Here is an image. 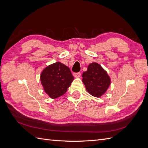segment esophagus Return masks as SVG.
<instances>
[{"instance_id": "1", "label": "esophagus", "mask_w": 148, "mask_h": 148, "mask_svg": "<svg viewBox=\"0 0 148 148\" xmlns=\"http://www.w3.org/2000/svg\"><path fill=\"white\" fill-rule=\"evenodd\" d=\"M73 76L75 78H78L80 77V76H81V73L80 72H77V73H73Z\"/></svg>"}]
</instances>
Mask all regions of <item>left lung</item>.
Listing matches in <instances>:
<instances>
[{"mask_svg": "<svg viewBox=\"0 0 148 148\" xmlns=\"http://www.w3.org/2000/svg\"><path fill=\"white\" fill-rule=\"evenodd\" d=\"M82 77L86 90L95 97L104 95L110 84V79L106 71L97 63L89 64Z\"/></svg>", "mask_w": 148, "mask_h": 148, "instance_id": "1", "label": "left lung"}]
</instances>
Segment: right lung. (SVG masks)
I'll return each mask as SVG.
<instances>
[{
    "instance_id": "add662e5",
    "label": "right lung",
    "mask_w": 148,
    "mask_h": 148,
    "mask_svg": "<svg viewBox=\"0 0 148 148\" xmlns=\"http://www.w3.org/2000/svg\"><path fill=\"white\" fill-rule=\"evenodd\" d=\"M73 79L70 69L59 62L47 66L41 75L44 91L53 99L64 95Z\"/></svg>"
}]
</instances>
